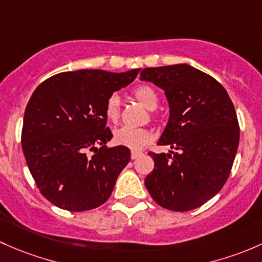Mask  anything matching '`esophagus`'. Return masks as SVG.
Instances as JSON below:
<instances>
[{
  "label": "esophagus",
  "instance_id": "34e87169",
  "mask_svg": "<svg viewBox=\"0 0 262 262\" xmlns=\"http://www.w3.org/2000/svg\"><path fill=\"white\" fill-rule=\"evenodd\" d=\"M142 154L140 152V151H131V159L132 160H135V159H137V158H140V156H141Z\"/></svg>",
  "mask_w": 262,
  "mask_h": 262
}]
</instances>
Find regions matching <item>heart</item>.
<instances>
[{
  "instance_id": "obj_1",
  "label": "heart",
  "mask_w": 262,
  "mask_h": 262,
  "mask_svg": "<svg viewBox=\"0 0 262 262\" xmlns=\"http://www.w3.org/2000/svg\"><path fill=\"white\" fill-rule=\"evenodd\" d=\"M135 97L144 104L146 108L155 110L158 106V94L149 85H140L135 90ZM121 112V99L118 94H112L108 97L104 106L106 117L111 122H117ZM113 140L117 145L139 150L151 141V134L146 128L132 127V126H121L113 132Z\"/></svg>"
}]
</instances>
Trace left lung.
I'll use <instances>...</instances> for the list:
<instances>
[{
    "mask_svg": "<svg viewBox=\"0 0 262 262\" xmlns=\"http://www.w3.org/2000/svg\"><path fill=\"white\" fill-rule=\"evenodd\" d=\"M140 75L165 93L169 120L158 145L171 149L149 152L154 170L145 187L164 208H198L222 189L233 165L239 141L233 103L221 83L188 64L145 68Z\"/></svg>",
    "mask_w": 262,
    "mask_h": 262,
    "instance_id": "8db88e82",
    "label": "left lung"
}]
</instances>
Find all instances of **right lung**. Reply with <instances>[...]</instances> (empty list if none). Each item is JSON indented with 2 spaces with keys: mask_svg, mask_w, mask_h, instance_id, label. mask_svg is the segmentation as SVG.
I'll return each instance as SVG.
<instances>
[{
  "mask_svg": "<svg viewBox=\"0 0 262 262\" xmlns=\"http://www.w3.org/2000/svg\"><path fill=\"white\" fill-rule=\"evenodd\" d=\"M139 72L59 73L34 91L24 115L21 144L40 193L54 206L83 212L110 198L131 151L107 146L112 132L106 127L104 106Z\"/></svg>",
  "mask_w": 262,
  "mask_h": 262,
  "instance_id": "obj_1",
  "label": "right lung"
}]
</instances>
